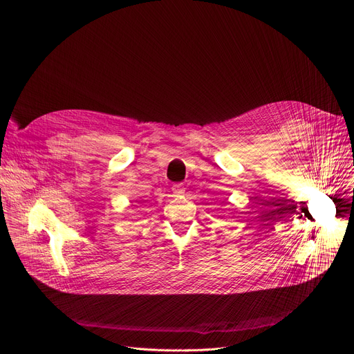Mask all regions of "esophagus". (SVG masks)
<instances>
[{
    "mask_svg": "<svg viewBox=\"0 0 354 354\" xmlns=\"http://www.w3.org/2000/svg\"><path fill=\"white\" fill-rule=\"evenodd\" d=\"M172 191L175 195H183L185 194V187H183L182 183H175V185L172 187Z\"/></svg>",
    "mask_w": 354,
    "mask_h": 354,
    "instance_id": "obj_1",
    "label": "esophagus"
}]
</instances>
